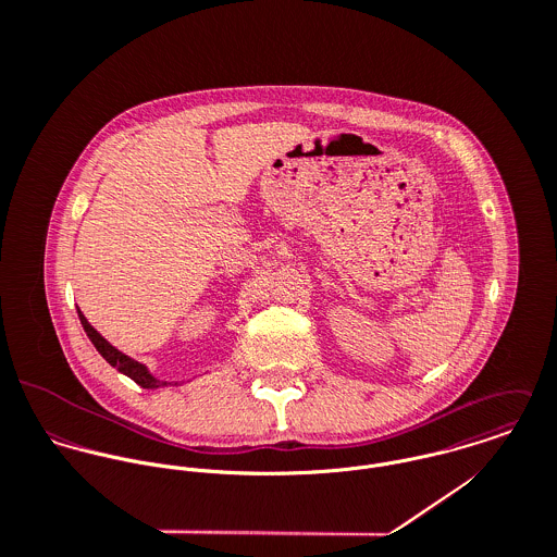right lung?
<instances>
[{
    "label": "right lung",
    "instance_id": "1",
    "mask_svg": "<svg viewBox=\"0 0 557 557\" xmlns=\"http://www.w3.org/2000/svg\"><path fill=\"white\" fill-rule=\"evenodd\" d=\"M77 311H79V309H77ZM79 319L85 334L89 336V341L94 343V347L98 349V354H100L111 367H115L120 373L128 375V377H131L133 382H137L141 388H160V386H166V382L157 380L141 362L128 358L126 354H122L120 349H115L111 343H107V341L96 332V327H91V323L85 319V315H83L81 311Z\"/></svg>",
    "mask_w": 557,
    "mask_h": 557
}]
</instances>
